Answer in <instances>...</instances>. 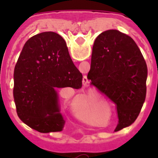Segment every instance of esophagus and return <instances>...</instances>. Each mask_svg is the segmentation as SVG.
<instances>
[{
  "instance_id": "obj_1",
  "label": "esophagus",
  "mask_w": 158,
  "mask_h": 158,
  "mask_svg": "<svg viewBox=\"0 0 158 158\" xmlns=\"http://www.w3.org/2000/svg\"><path fill=\"white\" fill-rule=\"evenodd\" d=\"M88 83H89V80L87 79L86 76H84V77H83V85L85 86H87Z\"/></svg>"
}]
</instances>
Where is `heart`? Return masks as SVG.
Listing matches in <instances>:
<instances>
[{
  "label": "heart",
  "instance_id": "heart-1",
  "mask_svg": "<svg viewBox=\"0 0 158 158\" xmlns=\"http://www.w3.org/2000/svg\"><path fill=\"white\" fill-rule=\"evenodd\" d=\"M74 107L76 109H86L85 111H91L93 103L89 100H77L74 104Z\"/></svg>",
  "mask_w": 158,
  "mask_h": 158
}]
</instances>
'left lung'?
<instances>
[{"label":"left lung","mask_w":158,"mask_h":158,"mask_svg":"<svg viewBox=\"0 0 158 158\" xmlns=\"http://www.w3.org/2000/svg\"><path fill=\"white\" fill-rule=\"evenodd\" d=\"M87 77L115 104L118 118L115 130L135 122L146 99L147 65L132 38L118 30L99 35Z\"/></svg>","instance_id":"8db88e82"}]
</instances>
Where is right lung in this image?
<instances>
[{"mask_svg": "<svg viewBox=\"0 0 158 158\" xmlns=\"http://www.w3.org/2000/svg\"><path fill=\"white\" fill-rule=\"evenodd\" d=\"M81 85V73L60 35L42 32L26 42L15 66L13 96L18 116L27 126L41 133L62 131L65 121L58 89Z\"/></svg>", "mask_w": 158, "mask_h": 158, "instance_id": "add662e5", "label": "right lung"}]
</instances>
